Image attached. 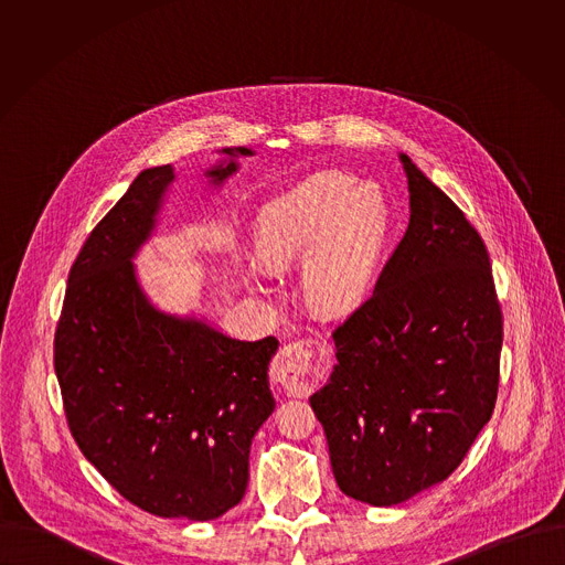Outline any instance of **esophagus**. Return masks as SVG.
Returning a JSON list of instances; mask_svg holds the SVG:
<instances>
[{"instance_id":"1","label":"esophagus","mask_w":565,"mask_h":565,"mask_svg":"<svg viewBox=\"0 0 565 565\" xmlns=\"http://www.w3.org/2000/svg\"><path fill=\"white\" fill-rule=\"evenodd\" d=\"M328 350L313 337L296 339L280 348L271 365V379L294 396H309L328 372Z\"/></svg>"}]
</instances>
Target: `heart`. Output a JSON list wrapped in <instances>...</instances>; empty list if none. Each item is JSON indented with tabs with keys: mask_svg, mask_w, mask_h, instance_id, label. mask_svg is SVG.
<instances>
[{
	"mask_svg": "<svg viewBox=\"0 0 565 565\" xmlns=\"http://www.w3.org/2000/svg\"><path fill=\"white\" fill-rule=\"evenodd\" d=\"M390 235V209L352 175L320 171L265 204L256 217L258 258L282 269L305 258L302 282L328 311L361 302L372 289Z\"/></svg>",
	"mask_w": 565,
	"mask_h": 565,
	"instance_id": "b5f03b06",
	"label": "heart"
}]
</instances>
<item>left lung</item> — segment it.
Returning a JSON list of instances; mask_svg holds the SVG:
<instances>
[{"instance_id":"left-lung-1","label":"left lung","mask_w":565,"mask_h":565,"mask_svg":"<svg viewBox=\"0 0 565 565\" xmlns=\"http://www.w3.org/2000/svg\"><path fill=\"white\" fill-rule=\"evenodd\" d=\"M411 222L376 291L332 330L337 365L311 396L339 489L392 507L446 481L489 422L502 311L463 211L403 154Z\"/></svg>"}]
</instances>
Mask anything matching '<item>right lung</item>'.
Segmentation results:
<instances>
[{
	"instance_id": "right-lung-1",
	"label": "right lung",
	"mask_w": 565,
	"mask_h": 565,
	"mask_svg": "<svg viewBox=\"0 0 565 565\" xmlns=\"http://www.w3.org/2000/svg\"><path fill=\"white\" fill-rule=\"evenodd\" d=\"M235 169L209 175L222 182ZM171 180L169 164L141 171L82 245L54 370L70 430L97 472L148 513L206 522L242 502L252 437L276 406L267 367L278 339H231L146 300L130 258Z\"/></svg>"
}]
</instances>
